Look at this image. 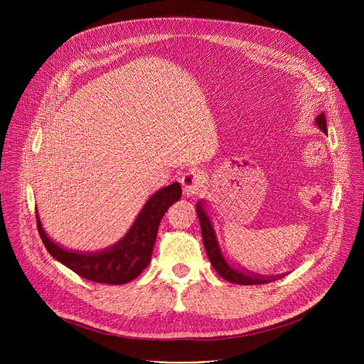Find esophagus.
Masks as SVG:
<instances>
[{
  "instance_id": "esophagus-1",
  "label": "esophagus",
  "mask_w": 364,
  "mask_h": 364,
  "mask_svg": "<svg viewBox=\"0 0 364 364\" xmlns=\"http://www.w3.org/2000/svg\"><path fill=\"white\" fill-rule=\"evenodd\" d=\"M203 183V172L200 169H190L187 172H184L181 177V186L184 190V195L192 196L196 195Z\"/></svg>"
}]
</instances>
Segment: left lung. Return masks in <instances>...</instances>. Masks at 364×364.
<instances>
[{"label": "left lung", "instance_id": "obj_1", "mask_svg": "<svg viewBox=\"0 0 364 364\" xmlns=\"http://www.w3.org/2000/svg\"><path fill=\"white\" fill-rule=\"evenodd\" d=\"M316 124L324 134L328 132L326 117H324V113L318 114V117L316 118ZM196 211H198V217H199V223H200V228H202V239H203L206 255H208L209 261H211L214 269L217 270V273L223 279H225L227 282L237 283V284H262V283H270L272 280L277 279V277H262V276H258L254 273H246V272L242 273V272H237L236 269H233V267L228 262H225L224 257L221 255L220 247H218L213 224H211V221H209V217L205 213L202 202H198Z\"/></svg>", "mask_w": 364, "mask_h": 364}]
</instances>
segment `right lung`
I'll return each instance as SVG.
<instances>
[{
  "mask_svg": "<svg viewBox=\"0 0 364 364\" xmlns=\"http://www.w3.org/2000/svg\"><path fill=\"white\" fill-rule=\"evenodd\" d=\"M181 198L180 183L171 184L153 195L121 242L102 252L81 254L63 250L50 240L36 215L38 233L47 251L78 276L109 284H122L140 276L151 259L159 223L168 208Z\"/></svg>",
  "mask_w": 364,
  "mask_h": 364,
  "instance_id": "1",
  "label": "right lung"
}]
</instances>
